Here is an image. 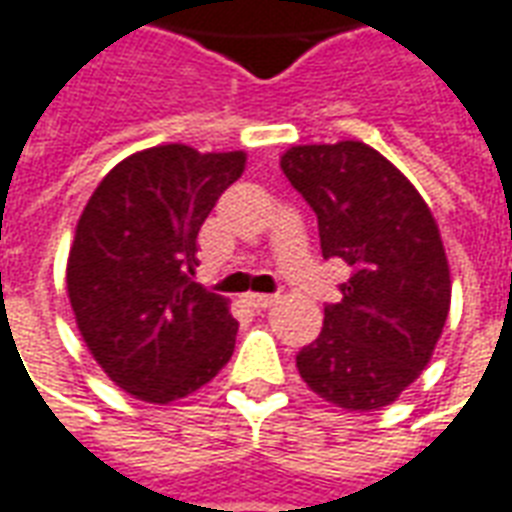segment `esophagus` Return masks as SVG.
<instances>
[{"label": "esophagus", "mask_w": 512, "mask_h": 512, "mask_svg": "<svg viewBox=\"0 0 512 512\" xmlns=\"http://www.w3.org/2000/svg\"><path fill=\"white\" fill-rule=\"evenodd\" d=\"M245 303L256 308V311H264V308H270L278 303V295H259V292H250V295H245Z\"/></svg>", "instance_id": "obj_1"}]
</instances>
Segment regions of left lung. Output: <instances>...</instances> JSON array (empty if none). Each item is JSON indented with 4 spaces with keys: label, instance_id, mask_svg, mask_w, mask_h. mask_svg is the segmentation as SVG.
<instances>
[{
    "label": "left lung",
    "instance_id": "obj_1",
    "mask_svg": "<svg viewBox=\"0 0 512 512\" xmlns=\"http://www.w3.org/2000/svg\"><path fill=\"white\" fill-rule=\"evenodd\" d=\"M281 170L317 215L325 259L350 264L342 300L297 372L344 411H378L430 364L452 300L436 217L411 181L358 140L292 146Z\"/></svg>",
    "mask_w": 512,
    "mask_h": 512
}]
</instances>
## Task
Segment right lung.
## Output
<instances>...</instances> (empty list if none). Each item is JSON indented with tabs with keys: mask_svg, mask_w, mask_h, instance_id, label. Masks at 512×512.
<instances>
[{
	"mask_svg": "<svg viewBox=\"0 0 512 512\" xmlns=\"http://www.w3.org/2000/svg\"><path fill=\"white\" fill-rule=\"evenodd\" d=\"M242 170V151L146 148L101 179L76 223L65 270L76 328L107 378L137 400H181L234 353L228 300L192 275L198 231Z\"/></svg>",
	"mask_w": 512,
	"mask_h": 512,
	"instance_id": "add662e5",
	"label": "right lung"
}]
</instances>
